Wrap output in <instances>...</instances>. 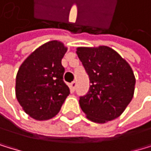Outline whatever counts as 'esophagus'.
I'll use <instances>...</instances> for the list:
<instances>
[{
  "mask_svg": "<svg viewBox=\"0 0 151 151\" xmlns=\"http://www.w3.org/2000/svg\"><path fill=\"white\" fill-rule=\"evenodd\" d=\"M69 87H70L71 92H74L75 89H76V82H72L70 84H69Z\"/></svg>",
  "mask_w": 151,
  "mask_h": 151,
  "instance_id": "34e87169",
  "label": "esophagus"
}]
</instances>
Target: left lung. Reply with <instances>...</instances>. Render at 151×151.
<instances>
[{"mask_svg":"<svg viewBox=\"0 0 151 151\" xmlns=\"http://www.w3.org/2000/svg\"><path fill=\"white\" fill-rule=\"evenodd\" d=\"M76 53L91 83L88 94L79 101L86 118L97 123L118 118L134 96L135 77L132 68L105 45L78 47Z\"/></svg>","mask_w":151,"mask_h":151,"instance_id":"left-lung-1","label":"left lung"}]
</instances>
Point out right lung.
<instances>
[{
	"label": "right lung",
	"mask_w": 151,
	"mask_h": 151,
	"mask_svg": "<svg viewBox=\"0 0 151 151\" xmlns=\"http://www.w3.org/2000/svg\"><path fill=\"white\" fill-rule=\"evenodd\" d=\"M68 47L60 41H50L38 47L19 67L16 78V96L32 119L46 121L55 117L69 95L63 81L61 60Z\"/></svg>",
	"instance_id": "add662e5"
}]
</instances>
